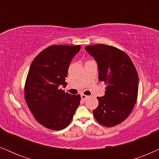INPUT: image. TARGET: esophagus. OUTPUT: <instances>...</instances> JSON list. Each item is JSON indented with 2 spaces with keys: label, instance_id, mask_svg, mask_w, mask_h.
Wrapping results in <instances>:
<instances>
[{
  "label": "esophagus",
  "instance_id": "obj_1",
  "mask_svg": "<svg viewBox=\"0 0 159 159\" xmlns=\"http://www.w3.org/2000/svg\"><path fill=\"white\" fill-rule=\"evenodd\" d=\"M81 99H83V100H86V99L88 98V96H86V95H85V94H82L81 95Z\"/></svg>",
  "mask_w": 159,
  "mask_h": 159
}]
</instances>
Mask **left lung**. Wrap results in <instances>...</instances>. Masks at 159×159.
Returning <instances> with one entry per match:
<instances>
[{
    "instance_id": "1",
    "label": "left lung",
    "mask_w": 159,
    "mask_h": 159,
    "mask_svg": "<svg viewBox=\"0 0 159 159\" xmlns=\"http://www.w3.org/2000/svg\"><path fill=\"white\" fill-rule=\"evenodd\" d=\"M85 48L97 62L99 80L106 84L105 96L97 97L99 105L93 115L101 125H118L129 116L136 103L137 70L129 57L114 46L95 44Z\"/></svg>"
}]
</instances>
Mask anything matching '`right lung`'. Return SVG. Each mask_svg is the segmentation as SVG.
<instances>
[{
  "label": "right lung",
  "mask_w": 159,
  "mask_h": 159,
  "mask_svg": "<svg viewBox=\"0 0 159 159\" xmlns=\"http://www.w3.org/2000/svg\"><path fill=\"white\" fill-rule=\"evenodd\" d=\"M81 46L53 45L35 57L25 85V99L34 118L44 127H67L80 105V94L72 95L59 87L67 83L68 67Z\"/></svg>",
  "instance_id": "add662e5"
}]
</instances>
